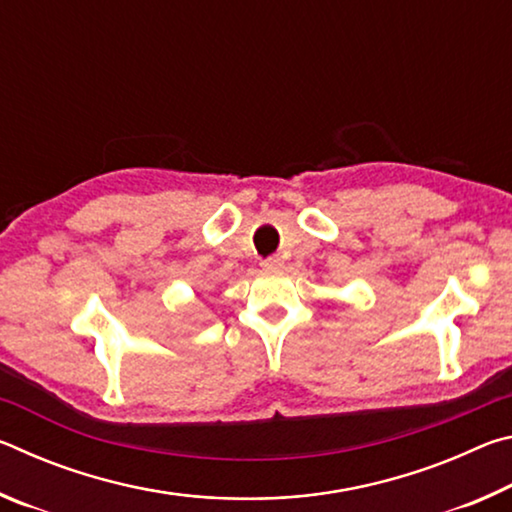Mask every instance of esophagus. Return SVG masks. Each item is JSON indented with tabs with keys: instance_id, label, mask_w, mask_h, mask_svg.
Here are the masks:
<instances>
[{
	"instance_id": "esophagus-1",
	"label": "esophagus",
	"mask_w": 512,
	"mask_h": 512,
	"mask_svg": "<svg viewBox=\"0 0 512 512\" xmlns=\"http://www.w3.org/2000/svg\"><path fill=\"white\" fill-rule=\"evenodd\" d=\"M262 266L266 268V271H273V268H280L282 262H280V257H266L264 262H262Z\"/></svg>"
}]
</instances>
